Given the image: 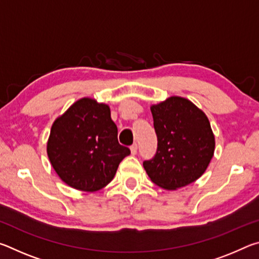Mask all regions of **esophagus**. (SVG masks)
I'll return each instance as SVG.
<instances>
[{
	"instance_id": "34e87169",
	"label": "esophagus",
	"mask_w": 259,
	"mask_h": 259,
	"mask_svg": "<svg viewBox=\"0 0 259 259\" xmlns=\"http://www.w3.org/2000/svg\"><path fill=\"white\" fill-rule=\"evenodd\" d=\"M130 151H131V154H137V151H138V145L137 144H134V145L130 146Z\"/></svg>"
}]
</instances>
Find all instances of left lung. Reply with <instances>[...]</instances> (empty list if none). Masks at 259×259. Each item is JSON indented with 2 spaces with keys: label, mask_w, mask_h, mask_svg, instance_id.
I'll list each match as a JSON object with an SVG mask.
<instances>
[{
  "label": "left lung",
  "mask_w": 259,
  "mask_h": 259,
  "mask_svg": "<svg viewBox=\"0 0 259 259\" xmlns=\"http://www.w3.org/2000/svg\"><path fill=\"white\" fill-rule=\"evenodd\" d=\"M157 148L143 162L157 186L177 190L202 176L213 156L214 137L205 114L188 99L170 97L151 107Z\"/></svg>",
  "instance_id": "left-lung-1"
}]
</instances>
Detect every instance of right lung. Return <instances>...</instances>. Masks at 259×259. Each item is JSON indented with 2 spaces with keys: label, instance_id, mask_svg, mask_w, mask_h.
I'll return each instance as SVG.
<instances>
[{
  "label": "right lung",
  "instance_id": "obj_1",
  "mask_svg": "<svg viewBox=\"0 0 259 259\" xmlns=\"http://www.w3.org/2000/svg\"><path fill=\"white\" fill-rule=\"evenodd\" d=\"M47 152L61 181L85 192L111 183L120 162L130 154L117 140L109 107L90 98L77 100L55 121Z\"/></svg>",
  "mask_w": 259,
  "mask_h": 259
}]
</instances>
